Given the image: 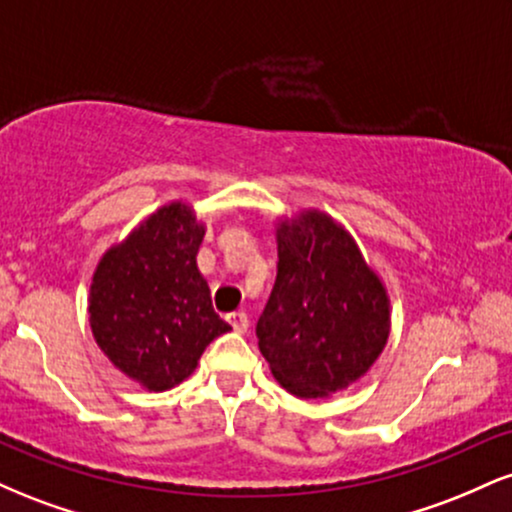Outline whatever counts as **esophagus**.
<instances>
[{
  "mask_svg": "<svg viewBox=\"0 0 512 512\" xmlns=\"http://www.w3.org/2000/svg\"><path fill=\"white\" fill-rule=\"evenodd\" d=\"M226 320H228V325H231L236 332H248L250 320H248V315L243 313V310H236V313H228Z\"/></svg>",
  "mask_w": 512,
  "mask_h": 512,
  "instance_id": "34e87169",
  "label": "esophagus"
}]
</instances>
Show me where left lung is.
I'll list each match as a JSON object with an SVG mask.
<instances>
[{
    "mask_svg": "<svg viewBox=\"0 0 512 512\" xmlns=\"http://www.w3.org/2000/svg\"><path fill=\"white\" fill-rule=\"evenodd\" d=\"M255 332L274 378L305 399L344 390L380 356L390 332L385 289L330 216L281 223L276 281Z\"/></svg>",
    "mask_w": 512,
    "mask_h": 512,
    "instance_id": "8db88e82",
    "label": "left lung"
}]
</instances>
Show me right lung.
Returning <instances> with one entry per match:
<instances>
[{"label": "right lung", "mask_w": 512, "mask_h": 512, "mask_svg": "<svg viewBox=\"0 0 512 512\" xmlns=\"http://www.w3.org/2000/svg\"><path fill=\"white\" fill-rule=\"evenodd\" d=\"M204 228L190 207L158 209L105 252L91 284V330L103 354L146 390L175 387L228 322L197 269Z\"/></svg>", "instance_id": "add662e5"}]
</instances>
